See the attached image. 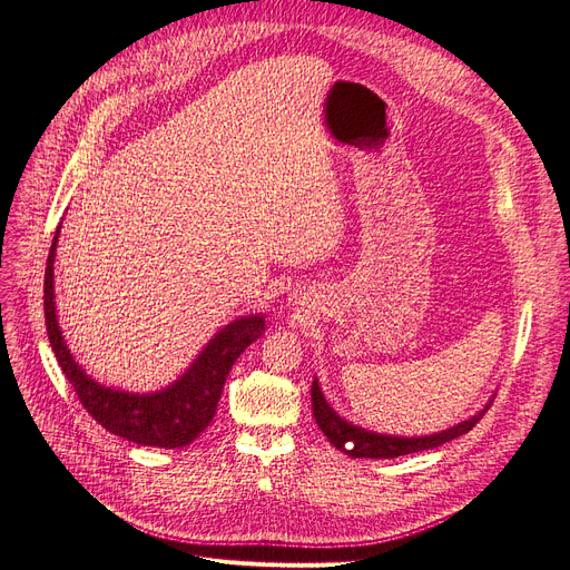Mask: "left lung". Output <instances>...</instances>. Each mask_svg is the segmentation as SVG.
Returning a JSON list of instances; mask_svg holds the SVG:
<instances>
[{"label":"left lung","instance_id":"left-lung-1","mask_svg":"<svg viewBox=\"0 0 570 570\" xmlns=\"http://www.w3.org/2000/svg\"><path fill=\"white\" fill-rule=\"evenodd\" d=\"M491 402L483 406L476 415H472L470 420H462L455 428L444 430L439 434H430V436H390V434H375L362 428H354L347 420H343L338 413H335L328 402L322 394L320 381L314 377L312 383V413L314 420H317L320 430L326 434V439L331 444L352 455V458H399V455H409V453H417V451H428V449H436L441 444H446L451 439H458L462 434H468L479 420L483 417V413L489 411ZM351 449L347 450L346 446Z\"/></svg>","mask_w":570,"mask_h":570}]
</instances>
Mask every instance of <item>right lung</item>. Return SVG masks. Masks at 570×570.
<instances>
[{"label":"right lung","instance_id":"right-lung-1","mask_svg":"<svg viewBox=\"0 0 570 570\" xmlns=\"http://www.w3.org/2000/svg\"><path fill=\"white\" fill-rule=\"evenodd\" d=\"M58 229L51 242L45 274V317L51 350L62 373L75 387L81 406L91 413L98 425L117 436H124L126 441H134L138 446L180 449L193 444L216 415L218 399L232 364L239 360V354L250 343L261 338L265 320L261 314H250V317L235 320L220 328L214 335V341L202 350L195 364L187 368V373H183L174 385H168L161 392L129 394L105 387L81 371L58 328L53 303V258Z\"/></svg>","mask_w":570,"mask_h":570}]
</instances>
